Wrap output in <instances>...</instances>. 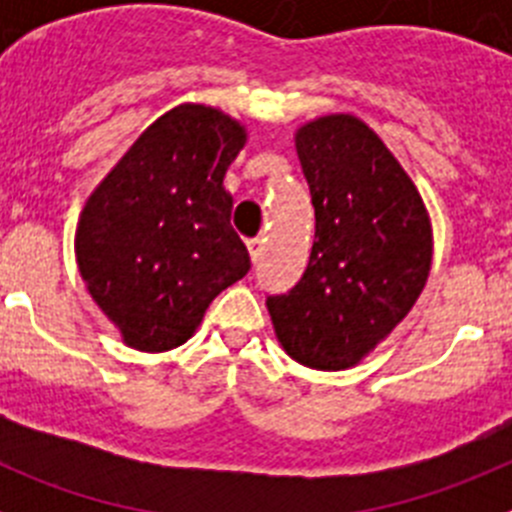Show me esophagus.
<instances>
[{
	"mask_svg": "<svg viewBox=\"0 0 512 512\" xmlns=\"http://www.w3.org/2000/svg\"><path fill=\"white\" fill-rule=\"evenodd\" d=\"M261 251H264V241H261V238H251V241H248V253H251L253 264L261 259Z\"/></svg>",
	"mask_w": 512,
	"mask_h": 512,
	"instance_id": "obj_1",
	"label": "esophagus"
}]
</instances>
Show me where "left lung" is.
I'll use <instances>...</instances> for the list:
<instances>
[{
  "label": "left lung",
  "mask_w": 512,
  "mask_h": 512,
  "mask_svg": "<svg viewBox=\"0 0 512 512\" xmlns=\"http://www.w3.org/2000/svg\"><path fill=\"white\" fill-rule=\"evenodd\" d=\"M295 146L315 243L300 282L266 307L292 359L338 372L413 310L431 271V220L413 179L359 117H318L297 130Z\"/></svg>",
  "instance_id": "left-lung-1"
}]
</instances>
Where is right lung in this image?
Instances as JSON below:
<instances>
[{
	"label": "right lung",
	"mask_w": 512,
	"mask_h": 512,
	"mask_svg": "<svg viewBox=\"0 0 512 512\" xmlns=\"http://www.w3.org/2000/svg\"><path fill=\"white\" fill-rule=\"evenodd\" d=\"M243 146L238 120L179 104L143 130L81 210V279L128 346H182L210 302L251 269L223 187Z\"/></svg>",
	"instance_id": "add662e5"
}]
</instances>
